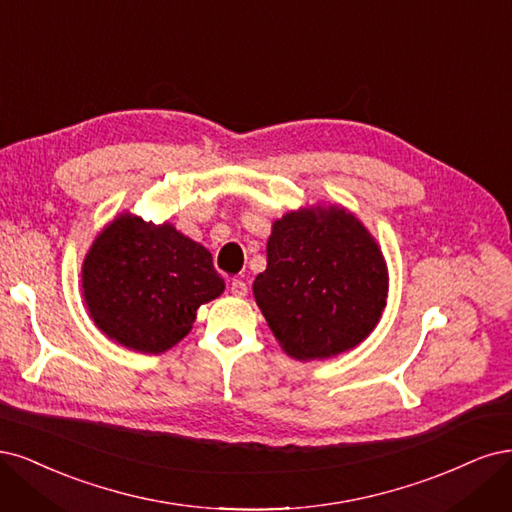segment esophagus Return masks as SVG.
<instances>
[{
	"label": "esophagus",
	"instance_id": "34e87169",
	"mask_svg": "<svg viewBox=\"0 0 512 512\" xmlns=\"http://www.w3.org/2000/svg\"><path fill=\"white\" fill-rule=\"evenodd\" d=\"M229 291H232V293L236 295V298H244V295L249 293V287H246L244 280L234 278V280H232V285H229Z\"/></svg>",
	"mask_w": 512,
	"mask_h": 512
}]
</instances>
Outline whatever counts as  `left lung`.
<instances>
[{"mask_svg":"<svg viewBox=\"0 0 512 512\" xmlns=\"http://www.w3.org/2000/svg\"><path fill=\"white\" fill-rule=\"evenodd\" d=\"M253 295L287 355L325 359L370 336L387 304V266L355 214L317 204L274 221Z\"/></svg>","mask_w":512,"mask_h":512,"instance_id":"left-lung-1","label":"left lung"}]
</instances>
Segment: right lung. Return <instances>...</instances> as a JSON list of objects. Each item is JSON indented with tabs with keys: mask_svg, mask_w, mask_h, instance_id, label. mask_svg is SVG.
<instances>
[{
	"mask_svg": "<svg viewBox=\"0 0 512 512\" xmlns=\"http://www.w3.org/2000/svg\"><path fill=\"white\" fill-rule=\"evenodd\" d=\"M225 283L200 242L134 214H119L95 238L82 263V298L110 338L148 355L183 340L202 304Z\"/></svg>",
	"mask_w": 512,
	"mask_h": 512,
	"instance_id": "add662e5",
	"label": "right lung"
}]
</instances>
